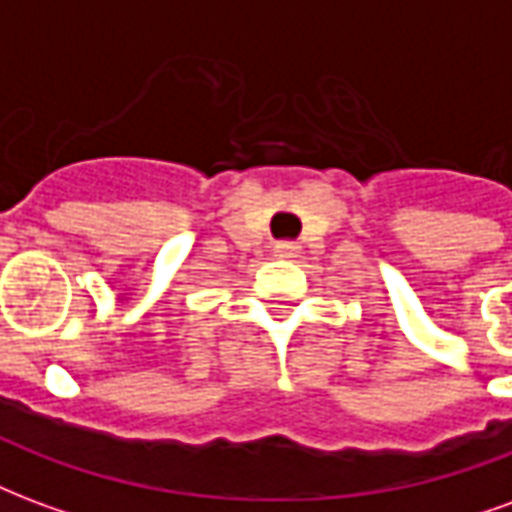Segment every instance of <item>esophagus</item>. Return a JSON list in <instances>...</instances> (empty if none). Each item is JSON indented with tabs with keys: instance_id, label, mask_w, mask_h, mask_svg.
<instances>
[{
	"instance_id": "1",
	"label": "esophagus",
	"mask_w": 512,
	"mask_h": 512,
	"mask_svg": "<svg viewBox=\"0 0 512 512\" xmlns=\"http://www.w3.org/2000/svg\"><path fill=\"white\" fill-rule=\"evenodd\" d=\"M301 246L293 244V241H279L277 246H274V255L279 257V260H293V257H299Z\"/></svg>"
}]
</instances>
